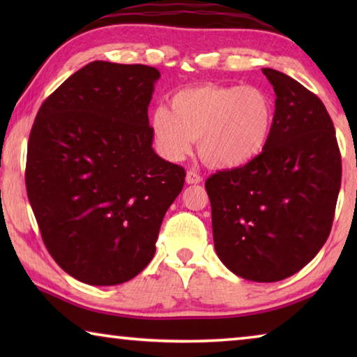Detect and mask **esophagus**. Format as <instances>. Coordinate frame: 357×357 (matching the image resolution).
Listing matches in <instances>:
<instances>
[{
	"label": "esophagus",
	"mask_w": 357,
	"mask_h": 357,
	"mask_svg": "<svg viewBox=\"0 0 357 357\" xmlns=\"http://www.w3.org/2000/svg\"><path fill=\"white\" fill-rule=\"evenodd\" d=\"M185 183L187 184H200L202 183V176L197 172L189 170L185 173Z\"/></svg>",
	"instance_id": "esophagus-1"
}]
</instances>
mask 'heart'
I'll list each match as a JSON object with an SVG mask.
<instances>
[{
  "mask_svg": "<svg viewBox=\"0 0 357 357\" xmlns=\"http://www.w3.org/2000/svg\"><path fill=\"white\" fill-rule=\"evenodd\" d=\"M170 104L172 110L160 105L151 114L157 148L170 160L184 159L200 138L208 164L244 167L263 153L274 130L273 100L255 86L200 84L181 89Z\"/></svg>",
  "mask_w": 357,
  "mask_h": 357,
  "instance_id": "heart-1",
  "label": "heart"
}]
</instances>
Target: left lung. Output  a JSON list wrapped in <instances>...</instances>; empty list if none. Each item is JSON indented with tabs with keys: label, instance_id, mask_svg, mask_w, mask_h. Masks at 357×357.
<instances>
[{
	"label": "left lung",
	"instance_id": "1",
	"mask_svg": "<svg viewBox=\"0 0 357 357\" xmlns=\"http://www.w3.org/2000/svg\"><path fill=\"white\" fill-rule=\"evenodd\" d=\"M263 74L275 93L268 146L247 165L208 178L206 192L220 261L245 280L279 282L328 239L342 159L323 102L283 72Z\"/></svg>",
	"mask_w": 357,
	"mask_h": 357
}]
</instances>
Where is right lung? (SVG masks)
<instances>
[{
	"label": "right lung",
	"instance_id": "obj_1",
	"mask_svg": "<svg viewBox=\"0 0 357 357\" xmlns=\"http://www.w3.org/2000/svg\"><path fill=\"white\" fill-rule=\"evenodd\" d=\"M155 68L93 61L39 108L26 192L59 268L88 285H119L146 268L185 172L153 149Z\"/></svg>",
	"mask_w": 357,
	"mask_h": 357
}]
</instances>
